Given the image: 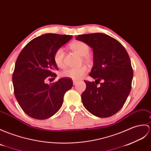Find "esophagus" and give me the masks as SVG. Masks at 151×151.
<instances>
[{"mask_svg": "<svg viewBox=\"0 0 151 151\" xmlns=\"http://www.w3.org/2000/svg\"><path fill=\"white\" fill-rule=\"evenodd\" d=\"M77 83H78V82L76 81V80H74V81H73V84H74V85H76Z\"/></svg>", "mask_w": 151, "mask_h": 151, "instance_id": "1", "label": "esophagus"}]
</instances>
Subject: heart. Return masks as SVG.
I'll use <instances>...</instances> for the list:
<instances>
[{"label": "heart", "mask_w": 151, "mask_h": 151, "mask_svg": "<svg viewBox=\"0 0 151 151\" xmlns=\"http://www.w3.org/2000/svg\"><path fill=\"white\" fill-rule=\"evenodd\" d=\"M70 47L72 50L77 52L79 55L83 57V59L86 62L90 60V57L89 53L90 52V47L87 43L82 41H75L70 44ZM64 50L62 47L58 48L55 51L53 55V60L58 68H64ZM88 71L87 66L82 65L79 68H68L62 71L61 75L64 77L73 79L74 80H78L85 75Z\"/></svg>", "instance_id": "1"}]
</instances>
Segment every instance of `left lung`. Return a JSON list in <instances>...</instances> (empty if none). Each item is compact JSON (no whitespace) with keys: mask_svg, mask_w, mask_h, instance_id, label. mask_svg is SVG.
I'll return each mask as SVG.
<instances>
[{"mask_svg":"<svg viewBox=\"0 0 151 151\" xmlns=\"http://www.w3.org/2000/svg\"><path fill=\"white\" fill-rule=\"evenodd\" d=\"M76 39L91 47L94 55L89 76L96 80L84 81L83 106L96 116L110 117L124 106L131 90L133 70L129 56L120 42L106 34L80 35ZM99 83L100 87L97 86Z\"/></svg>","mask_w":151,"mask_h":151,"instance_id":"obj_1","label":"left lung"}]
</instances>
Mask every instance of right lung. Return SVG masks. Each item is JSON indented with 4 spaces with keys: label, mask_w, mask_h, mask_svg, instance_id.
I'll use <instances>...</instances> for the list:
<instances>
[{
    "label": "right lung",
    "mask_w": 151,
    "mask_h": 151,
    "mask_svg": "<svg viewBox=\"0 0 151 151\" xmlns=\"http://www.w3.org/2000/svg\"><path fill=\"white\" fill-rule=\"evenodd\" d=\"M72 37L42 35L28 42L19 55L12 76L14 94L20 107L30 117L45 120L52 116L60 109L65 93L72 87L73 81L68 78L45 83L57 76L55 51Z\"/></svg>",
    "instance_id": "add662e5"
}]
</instances>
